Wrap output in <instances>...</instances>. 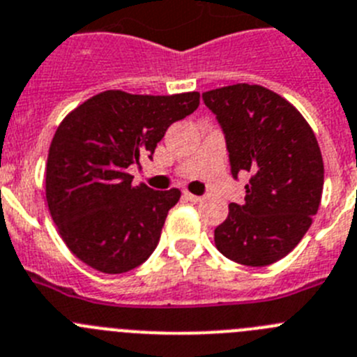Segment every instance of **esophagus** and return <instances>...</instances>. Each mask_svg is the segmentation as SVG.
<instances>
[{"mask_svg":"<svg viewBox=\"0 0 357 357\" xmlns=\"http://www.w3.org/2000/svg\"><path fill=\"white\" fill-rule=\"evenodd\" d=\"M183 197L190 202H201L202 201L201 195H194V194H190V192H183Z\"/></svg>","mask_w":357,"mask_h":357,"instance_id":"esophagus-1","label":"esophagus"}]
</instances>
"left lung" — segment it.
<instances>
[{"label":"left lung","instance_id":"1","mask_svg":"<svg viewBox=\"0 0 357 357\" xmlns=\"http://www.w3.org/2000/svg\"><path fill=\"white\" fill-rule=\"evenodd\" d=\"M226 137L231 174L249 172L245 197L215 227L231 261L266 266L295 249L322 199L319 142L297 108L261 85L236 83L202 94Z\"/></svg>","mask_w":357,"mask_h":357}]
</instances>
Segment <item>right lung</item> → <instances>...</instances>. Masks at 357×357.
Here are the masks:
<instances>
[{
    "instance_id": "right-lung-1",
    "label": "right lung",
    "mask_w": 357,
    "mask_h": 357,
    "mask_svg": "<svg viewBox=\"0 0 357 357\" xmlns=\"http://www.w3.org/2000/svg\"><path fill=\"white\" fill-rule=\"evenodd\" d=\"M197 107L199 92L107 91L60 123L47 155V208L66 245L85 265L123 274L153 255L181 192L135 186L128 169L153 158L167 128Z\"/></svg>"
}]
</instances>
